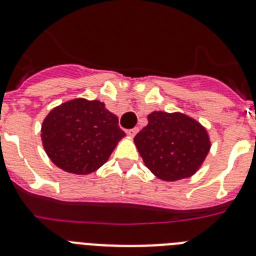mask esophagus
Wrapping results in <instances>:
<instances>
[{
    "label": "esophagus",
    "instance_id": "1",
    "mask_svg": "<svg viewBox=\"0 0 256 256\" xmlns=\"http://www.w3.org/2000/svg\"><path fill=\"white\" fill-rule=\"evenodd\" d=\"M137 132H138V128H132V130H130L126 133H128L130 137H134V136L137 134Z\"/></svg>",
    "mask_w": 256,
    "mask_h": 256
}]
</instances>
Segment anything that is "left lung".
Masks as SVG:
<instances>
[{"label": "left lung", "instance_id": "1", "mask_svg": "<svg viewBox=\"0 0 256 256\" xmlns=\"http://www.w3.org/2000/svg\"><path fill=\"white\" fill-rule=\"evenodd\" d=\"M134 137L144 165L162 180L191 177L210 150L206 130L180 112H154Z\"/></svg>", "mask_w": 256, "mask_h": 256}]
</instances>
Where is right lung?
<instances>
[{"label": "right lung", "instance_id": "obj_1", "mask_svg": "<svg viewBox=\"0 0 256 256\" xmlns=\"http://www.w3.org/2000/svg\"><path fill=\"white\" fill-rule=\"evenodd\" d=\"M42 144L62 170L90 174L105 164L126 133L105 104L76 98L52 108L42 123Z\"/></svg>", "mask_w": 256, "mask_h": 256}]
</instances>
